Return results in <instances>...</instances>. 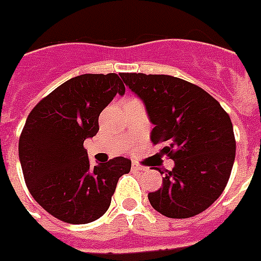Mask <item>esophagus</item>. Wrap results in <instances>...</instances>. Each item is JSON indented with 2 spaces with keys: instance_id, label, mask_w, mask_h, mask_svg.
Returning <instances> with one entry per match:
<instances>
[{
  "instance_id": "34e87169",
  "label": "esophagus",
  "mask_w": 261,
  "mask_h": 261,
  "mask_svg": "<svg viewBox=\"0 0 261 261\" xmlns=\"http://www.w3.org/2000/svg\"><path fill=\"white\" fill-rule=\"evenodd\" d=\"M143 168L140 165H138V164H133L132 165V170H135V172H139V170H142Z\"/></svg>"
}]
</instances>
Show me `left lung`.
<instances>
[{
    "mask_svg": "<svg viewBox=\"0 0 261 261\" xmlns=\"http://www.w3.org/2000/svg\"><path fill=\"white\" fill-rule=\"evenodd\" d=\"M119 75L146 105L154 125L152 144H162L161 152L175 161L162 187L148 194L151 206L172 219L203 212L224 191L234 165L230 115L202 88L181 78L142 72Z\"/></svg>",
    "mask_w": 261,
    "mask_h": 261,
    "instance_id": "left-lung-1",
    "label": "left lung"
}]
</instances>
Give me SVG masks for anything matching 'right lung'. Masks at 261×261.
<instances>
[{"instance_id":"add662e5","label":"right lung","mask_w":261,"mask_h":261,"mask_svg":"<svg viewBox=\"0 0 261 261\" xmlns=\"http://www.w3.org/2000/svg\"><path fill=\"white\" fill-rule=\"evenodd\" d=\"M125 93L118 74H82L68 80L31 110L19 139L27 189L52 216L86 224L103 216L130 160L115 156L92 166L84 142L99 130V115Z\"/></svg>"}]
</instances>
